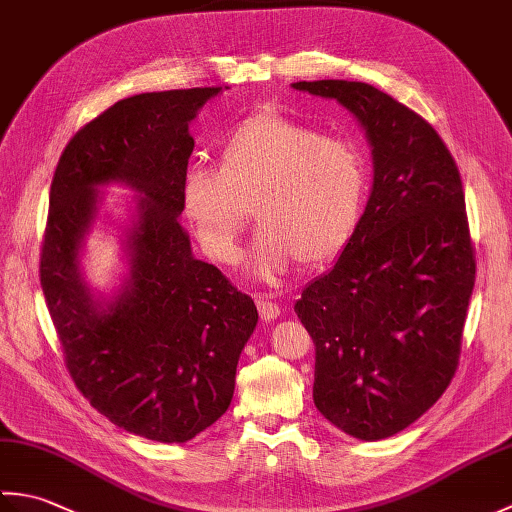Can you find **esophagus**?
<instances>
[{"mask_svg":"<svg viewBox=\"0 0 512 512\" xmlns=\"http://www.w3.org/2000/svg\"><path fill=\"white\" fill-rule=\"evenodd\" d=\"M257 310H259V317L264 321H275L281 314L279 303L270 301L268 297H257Z\"/></svg>","mask_w":512,"mask_h":512,"instance_id":"esophagus-1","label":"esophagus"}]
</instances>
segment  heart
I'll list each match as a JSON object with an SVG mask.
<instances>
[{"label":"heart","mask_w":512,"mask_h":512,"mask_svg":"<svg viewBox=\"0 0 512 512\" xmlns=\"http://www.w3.org/2000/svg\"><path fill=\"white\" fill-rule=\"evenodd\" d=\"M215 167L193 165L182 215L217 262H233L253 206L259 222L246 255L250 277L275 281L299 262L323 266L350 246L369 191L356 145L279 112H255L217 140Z\"/></svg>","instance_id":"b5f03b06"}]
</instances>
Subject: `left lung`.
I'll use <instances>...</instances> for the list:
<instances>
[{
    "label": "left lung",
    "instance_id": "left-lung-1",
    "mask_svg": "<svg viewBox=\"0 0 512 512\" xmlns=\"http://www.w3.org/2000/svg\"><path fill=\"white\" fill-rule=\"evenodd\" d=\"M365 129L374 182L354 239L295 312L317 352L314 405L374 442L416 422L458 369L475 257L458 165L436 129L358 81H299Z\"/></svg>",
    "mask_w": 512,
    "mask_h": 512
}]
</instances>
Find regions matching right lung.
<instances>
[{
  "instance_id": "1",
  "label": "right lung",
  "mask_w": 512,
  "mask_h": 512,
  "mask_svg": "<svg viewBox=\"0 0 512 512\" xmlns=\"http://www.w3.org/2000/svg\"><path fill=\"white\" fill-rule=\"evenodd\" d=\"M222 88L136 94L74 134L50 187L41 288L65 365L90 405L134 436L187 442L224 416L257 325L253 299L191 253L180 226L189 123ZM105 183L139 195L126 232L130 275L112 300L80 270Z\"/></svg>"
}]
</instances>
